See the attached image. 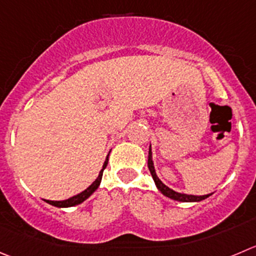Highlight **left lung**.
I'll use <instances>...</instances> for the list:
<instances>
[{
  "label": "left lung",
  "mask_w": 256,
  "mask_h": 256,
  "mask_svg": "<svg viewBox=\"0 0 256 256\" xmlns=\"http://www.w3.org/2000/svg\"><path fill=\"white\" fill-rule=\"evenodd\" d=\"M148 168H149L150 174H152V179H154V183L156 186V188L160 190L162 194H164L166 197L170 198V200H178V202H200V200H204L206 198H208L212 193L210 194H204V196H193V194H186V193H179L173 190L172 188H169L168 186L164 184L162 182L159 176H156V172H155L154 162H152V145L149 148V156H148Z\"/></svg>",
  "instance_id": "8db88e82"
}]
</instances>
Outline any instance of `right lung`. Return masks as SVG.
<instances>
[{
	"label": "right lung",
	"instance_id": "1",
	"mask_svg": "<svg viewBox=\"0 0 256 256\" xmlns=\"http://www.w3.org/2000/svg\"><path fill=\"white\" fill-rule=\"evenodd\" d=\"M108 155H107L106 160H104V166H102V169H101V172H100L98 176L96 178L94 182H93L92 184H90V187L87 188V190H83V192L78 193V194L73 196V197L68 198V200H45V202H46V204H52V206H54V207H59V208H66V207L77 206V204H82V202H84V200H87V198L90 197V196H92L93 193H94V190L100 187V184H101L102 174H104V168H106L107 163H108Z\"/></svg>",
	"mask_w": 256,
	"mask_h": 256
}]
</instances>
